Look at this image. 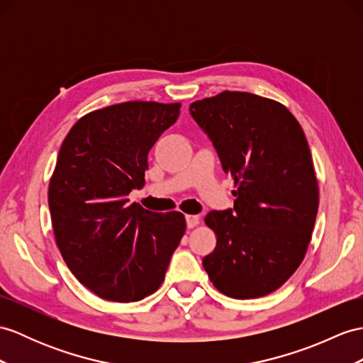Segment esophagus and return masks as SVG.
<instances>
[{"label":"esophagus","mask_w":363,"mask_h":363,"mask_svg":"<svg viewBox=\"0 0 363 363\" xmlns=\"http://www.w3.org/2000/svg\"><path fill=\"white\" fill-rule=\"evenodd\" d=\"M200 223L199 216H186V226L188 228H196Z\"/></svg>","instance_id":"34e87169"}]
</instances>
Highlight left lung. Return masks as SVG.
Returning <instances> with one entry per match:
<instances>
[{
	"label": "left lung",
	"mask_w": 363,
	"mask_h": 363,
	"mask_svg": "<svg viewBox=\"0 0 363 363\" xmlns=\"http://www.w3.org/2000/svg\"><path fill=\"white\" fill-rule=\"evenodd\" d=\"M189 112L235 183L234 208L211 211L216 250L203 257L214 286L234 298L280 288L302 263L319 208L306 137L284 104L225 91Z\"/></svg>",
	"instance_id": "left-lung-1"
}]
</instances>
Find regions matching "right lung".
Segmentation results:
<instances>
[{
  "mask_svg": "<svg viewBox=\"0 0 363 363\" xmlns=\"http://www.w3.org/2000/svg\"><path fill=\"white\" fill-rule=\"evenodd\" d=\"M179 113L180 103L108 106L79 118L60 147L52 228L69 269L101 298L126 303L155 293L186 229L180 212L128 199L145 184L147 154Z\"/></svg>",
  "mask_w": 363,
  "mask_h": 363,
  "instance_id": "add662e5",
  "label": "right lung"
}]
</instances>
